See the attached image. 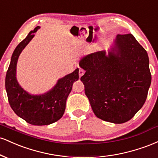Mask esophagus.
I'll return each mask as SVG.
<instances>
[{"label": "esophagus", "instance_id": "esophagus-1", "mask_svg": "<svg viewBox=\"0 0 158 158\" xmlns=\"http://www.w3.org/2000/svg\"><path fill=\"white\" fill-rule=\"evenodd\" d=\"M85 73V70H83V69H81V68H79V77H81V76L84 75Z\"/></svg>", "mask_w": 158, "mask_h": 158}]
</instances>
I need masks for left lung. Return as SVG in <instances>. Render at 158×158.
I'll list each match as a JSON object with an SVG mask.
<instances>
[{"label":"left lung","instance_id":"1","mask_svg":"<svg viewBox=\"0 0 158 158\" xmlns=\"http://www.w3.org/2000/svg\"><path fill=\"white\" fill-rule=\"evenodd\" d=\"M148 62L147 52L131 33L118 34L108 56L99 51L81 59L86 72L81 81L98 118L120 124L142 108L152 81Z\"/></svg>","mask_w":158,"mask_h":158}]
</instances>
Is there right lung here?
Wrapping results in <instances>:
<instances>
[{
  "mask_svg": "<svg viewBox=\"0 0 158 158\" xmlns=\"http://www.w3.org/2000/svg\"><path fill=\"white\" fill-rule=\"evenodd\" d=\"M39 28L38 26L33 31H30L16 47L7 70L5 85L9 102L14 112L30 124L45 126L52 124L62 117L73 82L79 79V68L59 79L51 90L43 95H30L21 88L15 77L18 59Z\"/></svg>",
  "mask_w": 158,
  "mask_h": 158,
  "instance_id": "right-lung-1",
  "label": "right lung"
}]
</instances>
